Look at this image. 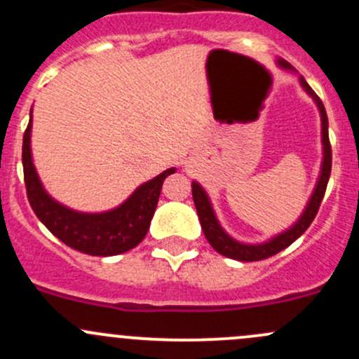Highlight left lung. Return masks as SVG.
I'll return each mask as SVG.
<instances>
[{"label": "left lung", "instance_id": "obj_1", "mask_svg": "<svg viewBox=\"0 0 359 359\" xmlns=\"http://www.w3.org/2000/svg\"><path fill=\"white\" fill-rule=\"evenodd\" d=\"M283 69H288V71H293V67L285 60H278ZM300 86L306 90V93L309 97H313V100L316 102L318 109H320L321 114V142H323V163H321V173L320 179H318L316 187H314L313 194H311L309 203H307L306 210L300 215V219L297 220L295 224L287 229L285 233L278 234L274 236L273 240L266 241V243H259V245H247L241 243V241H236L234 238H231L226 231L222 229V226L217 220L215 212L212 208V203H210L208 194L206 191L203 189L198 182H193V200H194V206H196L198 217H200L201 222V229L205 233V238L208 240V243L212 245L213 250L220 253L224 257H229V259L234 260H241V262H255V260H262L267 259V257L276 255L278 252L285 250L287 247H290L293 241L304 234V231L311 226V222L316 217L318 210H320L321 201H323L325 191H327V184L328 179H330V172H332V147H330V139H328V118H327V111H325L323 102H321L320 97L314 93V90L307 85L306 79L300 76L299 78Z\"/></svg>", "mask_w": 359, "mask_h": 359}]
</instances>
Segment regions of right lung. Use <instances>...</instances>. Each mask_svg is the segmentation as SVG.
Instances as JSON below:
<instances>
[{
    "mask_svg": "<svg viewBox=\"0 0 359 359\" xmlns=\"http://www.w3.org/2000/svg\"><path fill=\"white\" fill-rule=\"evenodd\" d=\"M31 119L24 132L22 165L27 198L36 217L67 247L97 257L118 255L135 248L146 238L156 210L163 180L175 173L168 168L133 191L125 203L102 213H83L53 200L43 187L31 156Z\"/></svg>",
    "mask_w": 359,
    "mask_h": 359,
    "instance_id": "obj_1",
    "label": "right lung"
}]
</instances>
